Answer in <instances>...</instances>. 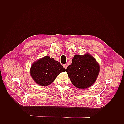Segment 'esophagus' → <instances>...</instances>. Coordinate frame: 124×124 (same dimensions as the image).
<instances>
[{"mask_svg":"<svg viewBox=\"0 0 124 124\" xmlns=\"http://www.w3.org/2000/svg\"><path fill=\"white\" fill-rule=\"evenodd\" d=\"M63 68H64L65 69H66L67 68V65L66 64H63Z\"/></svg>","mask_w":124,"mask_h":124,"instance_id":"esophagus-1","label":"esophagus"}]
</instances>
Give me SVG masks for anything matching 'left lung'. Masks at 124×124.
Instances as JSON below:
<instances>
[{"label":"left lung","instance_id":"obj_1","mask_svg":"<svg viewBox=\"0 0 124 124\" xmlns=\"http://www.w3.org/2000/svg\"><path fill=\"white\" fill-rule=\"evenodd\" d=\"M100 66L95 58L88 53L75 55L72 62L66 69L71 83L78 88H87L95 83Z\"/></svg>","mask_w":124,"mask_h":124}]
</instances>
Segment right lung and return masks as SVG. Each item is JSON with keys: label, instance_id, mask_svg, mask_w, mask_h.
<instances>
[{"label": "right lung", "instance_id": "add662e5", "mask_svg": "<svg viewBox=\"0 0 124 124\" xmlns=\"http://www.w3.org/2000/svg\"><path fill=\"white\" fill-rule=\"evenodd\" d=\"M65 71L61 63L46 56L33 63L30 73L37 84L46 86L54 82L59 73Z\"/></svg>", "mask_w": 124, "mask_h": 124}]
</instances>
